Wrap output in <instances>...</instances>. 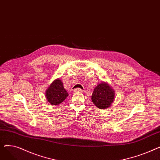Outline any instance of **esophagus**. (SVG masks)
<instances>
[{
  "label": "esophagus",
  "mask_w": 160,
  "mask_h": 160,
  "mask_svg": "<svg viewBox=\"0 0 160 160\" xmlns=\"http://www.w3.org/2000/svg\"><path fill=\"white\" fill-rule=\"evenodd\" d=\"M82 91H83V89L81 88H76L74 89V92H82Z\"/></svg>",
  "instance_id": "1"
}]
</instances>
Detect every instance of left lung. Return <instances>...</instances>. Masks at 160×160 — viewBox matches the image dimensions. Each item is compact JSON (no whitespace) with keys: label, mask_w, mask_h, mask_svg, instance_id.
<instances>
[{"label":"left lung","mask_w":160,"mask_h":160,"mask_svg":"<svg viewBox=\"0 0 160 160\" xmlns=\"http://www.w3.org/2000/svg\"><path fill=\"white\" fill-rule=\"evenodd\" d=\"M115 92L106 83L102 82L95 88L91 96L93 104L100 109H106L113 102Z\"/></svg>","instance_id":"8db88e82"}]
</instances>
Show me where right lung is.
<instances>
[{
    "mask_svg": "<svg viewBox=\"0 0 160 160\" xmlns=\"http://www.w3.org/2000/svg\"><path fill=\"white\" fill-rule=\"evenodd\" d=\"M69 94L64 89L60 79L55 80L46 91V97L49 103L52 105L61 104Z\"/></svg>",
    "mask_w": 160,
    "mask_h": 160,
    "instance_id": "right-lung-1",
    "label": "right lung"
}]
</instances>
